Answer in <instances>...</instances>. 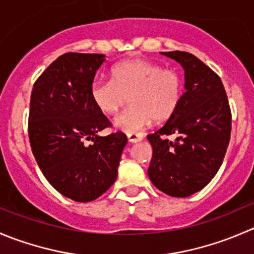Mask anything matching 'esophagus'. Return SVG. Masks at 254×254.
<instances>
[{"label":"esophagus","instance_id":"34e87169","mask_svg":"<svg viewBox=\"0 0 254 254\" xmlns=\"http://www.w3.org/2000/svg\"><path fill=\"white\" fill-rule=\"evenodd\" d=\"M127 140H129L131 144H136V142L142 141V135H140V134H129V135H127Z\"/></svg>","mask_w":254,"mask_h":254}]
</instances>
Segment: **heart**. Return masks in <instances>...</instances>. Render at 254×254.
Here are the masks:
<instances>
[{
    "label": "heart",
    "instance_id": "heart-1",
    "mask_svg": "<svg viewBox=\"0 0 254 254\" xmlns=\"http://www.w3.org/2000/svg\"><path fill=\"white\" fill-rule=\"evenodd\" d=\"M182 83L179 75L150 62L134 59L112 70V82L95 80L90 87L93 104L103 114H114L129 98L130 109L115 119L125 134H139L152 120L165 122L179 108Z\"/></svg>",
    "mask_w": 254,
    "mask_h": 254
}]
</instances>
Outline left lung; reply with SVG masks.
Returning a JSON list of instances; mask_svg holds the SVG:
<instances>
[{
    "mask_svg": "<svg viewBox=\"0 0 254 254\" xmlns=\"http://www.w3.org/2000/svg\"><path fill=\"white\" fill-rule=\"evenodd\" d=\"M184 68L185 93L166 124L147 135L152 159L147 175L160 191L189 197L217 174L231 136V110L220 77L186 52H161ZM176 134L175 142L162 139Z\"/></svg>",
    "mask_w": 254,
    "mask_h": 254,
    "instance_id": "8db88e82",
    "label": "left lung"
}]
</instances>
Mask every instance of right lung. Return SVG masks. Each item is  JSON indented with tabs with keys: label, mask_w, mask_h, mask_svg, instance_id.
Here are the masks:
<instances>
[{
	"label": "right lung",
	"mask_w": 254,
	"mask_h": 254,
	"mask_svg": "<svg viewBox=\"0 0 254 254\" xmlns=\"http://www.w3.org/2000/svg\"><path fill=\"white\" fill-rule=\"evenodd\" d=\"M104 54L67 53L36 80L28 134L32 152L49 184L65 197L90 202L110 189L127 139L124 132L100 136L109 127L90 98ZM85 139H92L85 145Z\"/></svg>",
	"instance_id": "obj_1"
}]
</instances>
